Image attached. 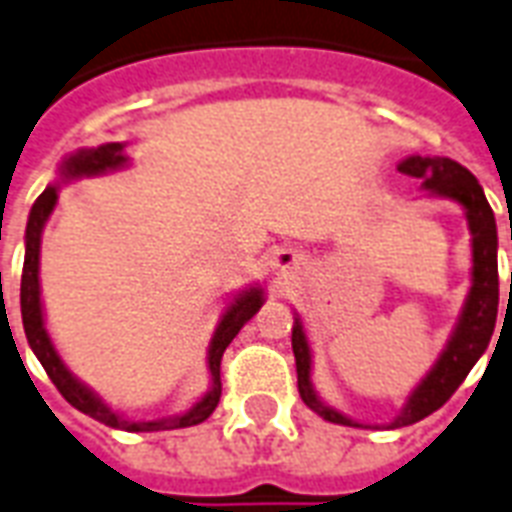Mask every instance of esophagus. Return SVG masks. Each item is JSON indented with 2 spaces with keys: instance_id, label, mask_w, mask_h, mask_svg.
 I'll use <instances>...</instances> for the list:
<instances>
[{
  "instance_id": "34e87169",
  "label": "esophagus",
  "mask_w": 512,
  "mask_h": 512,
  "mask_svg": "<svg viewBox=\"0 0 512 512\" xmlns=\"http://www.w3.org/2000/svg\"><path fill=\"white\" fill-rule=\"evenodd\" d=\"M295 263H298V257H295L293 252H285V249L276 252V268H290L295 266Z\"/></svg>"
}]
</instances>
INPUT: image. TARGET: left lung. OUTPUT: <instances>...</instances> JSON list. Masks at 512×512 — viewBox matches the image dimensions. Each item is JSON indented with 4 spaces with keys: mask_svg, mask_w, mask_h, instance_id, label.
I'll return each mask as SVG.
<instances>
[{
    "mask_svg": "<svg viewBox=\"0 0 512 512\" xmlns=\"http://www.w3.org/2000/svg\"><path fill=\"white\" fill-rule=\"evenodd\" d=\"M399 170L404 176H410V179H418L423 189H431L434 195L458 200L464 206L469 230H472V290H469L467 306H464V314L458 320L456 333L448 342V350L439 355V361L426 374V380L412 391L407 407L401 410L399 418L393 420L391 429H401V426H410V423L429 418L431 412H437L456 393L458 385L464 382L469 369L478 363V358L486 352L488 342H491L499 306L497 222H494V211L488 206L478 179L464 165H458L456 160H448V157H410V160L401 162ZM293 352L295 372H298V393H301L306 407L317 412L320 418L331 420V423L358 426L350 418H344L342 412H336L333 407L317 399L312 380H309V374H312V352H309L304 328H301L298 320L293 325Z\"/></svg>",
    "mask_w": 512,
    "mask_h": 512,
    "instance_id": "left-lung-1",
    "label": "left lung"
}]
</instances>
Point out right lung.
I'll use <instances>...</instances> for the list:
<instances>
[{"label":"right lung","instance_id":"1","mask_svg":"<svg viewBox=\"0 0 512 512\" xmlns=\"http://www.w3.org/2000/svg\"><path fill=\"white\" fill-rule=\"evenodd\" d=\"M124 146L121 143H105L97 149H81L75 151L73 157H67L62 162L64 179H78V176H94V173H105V170L121 168L127 157L121 154ZM56 206V189L48 187L34 200L32 214L26 222V257H24V274H21V317H24V331L29 339V347L37 355V361L43 363L45 374L51 377L56 385V391L62 393L64 399L73 404L75 410H81L83 415L100 420L105 426L124 431H170V429H187V426H198L203 420L217 410L219 396H222V377H219V363L225 355L227 344L236 339V333L244 328L246 320H252L255 312L263 304V293L260 290H249V293L238 295L236 301L230 304L222 323H219L214 339H211V350H208V369H211V391L192 407L189 412L179 415V418L168 420H143V423H132L124 420L121 415L102 404L100 396H94L86 385L75 380L73 374L64 369L62 358L56 355L54 344L48 339V331L43 325V306H40V279H37V268H40V236H43V225L48 214Z\"/></svg>","mask_w":512,"mask_h":512}]
</instances>
